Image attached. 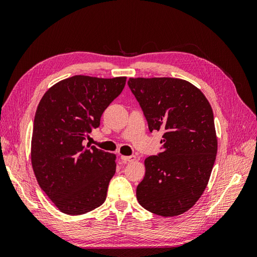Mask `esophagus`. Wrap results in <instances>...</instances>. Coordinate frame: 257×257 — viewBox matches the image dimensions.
Instances as JSON below:
<instances>
[{
  "instance_id": "1",
  "label": "esophagus",
  "mask_w": 257,
  "mask_h": 257,
  "mask_svg": "<svg viewBox=\"0 0 257 257\" xmlns=\"http://www.w3.org/2000/svg\"><path fill=\"white\" fill-rule=\"evenodd\" d=\"M121 160L123 162H134L136 160V157H135V155H130V157H123V155H122Z\"/></svg>"
}]
</instances>
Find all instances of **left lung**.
<instances>
[{
	"label": "left lung",
	"instance_id": "8db88e82",
	"mask_svg": "<svg viewBox=\"0 0 257 257\" xmlns=\"http://www.w3.org/2000/svg\"><path fill=\"white\" fill-rule=\"evenodd\" d=\"M150 132L164 131L162 152L145 161L137 199L162 216L188 211L204 193L215 162L213 111L192 83L177 78H130Z\"/></svg>",
	"mask_w": 257,
	"mask_h": 257
}]
</instances>
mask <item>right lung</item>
I'll use <instances>...</instances> for the list:
<instances>
[{"mask_svg":"<svg viewBox=\"0 0 257 257\" xmlns=\"http://www.w3.org/2000/svg\"><path fill=\"white\" fill-rule=\"evenodd\" d=\"M126 77L77 75L42 97L34 118L31 159L37 182L61 212L78 215L102 205L115 173V155L83 146L120 95Z\"/></svg>","mask_w":257,"mask_h":257,"instance_id":"1","label":"right lung"}]
</instances>
